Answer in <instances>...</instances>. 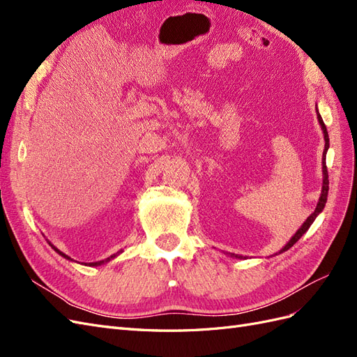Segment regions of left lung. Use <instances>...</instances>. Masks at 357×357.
<instances>
[{
  "instance_id": "left-lung-1",
  "label": "left lung",
  "mask_w": 357,
  "mask_h": 357,
  "mask_svg": "<svg viewBox=\"0 0 357 357\" xmlns=\"http://www.w3.org/2000/svg\"><path fill=\"white\" fill-rule=\"evenodd\" d=\"M317 110V109H316ZM317 119H319V123H320V126H321V131H323V135H325V150H323V158H321V169H323V186H321V193H320V198H319V202H317V207H316V210H314V213H312L310 218L302 223V226L301 228L296 231V234L291 236V238L289 240V243L282 248V250H280L278 253H283V252H286V250H289V248L294 245L302 235H304L307 231H308V228L310 226L312 225V222L316 220V218L317 215L321 213V210L325 208V205H326V201H328V192H329V176H328V168H326V152H328V149H329V135H328V129H326V126H325V123H323V119H321V116L319 114V110H317ZM235 257H241V256H238V255H235Z\"/></svg>"
}]
</instances>
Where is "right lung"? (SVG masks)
<instances>
[{"instance_id":"add662e5","label":"right lung","mask_w":357,"mask_h":357,"mask_svg":"<svg viewBox=\"0 0 357 357\" xmlns=\"http://www.w3.org/2000/svg\"><path fill=\"white\" fill-rule=\"evenodd\" d=\"M52 247H53V245H52ZM53 248H55V252H56V253H59V255H61V256H63V257H66V259H70V257H68V256H67V255H66V253H62V252H59V250H58V248H56V247H53ZM117 255H119V253H116V255H113V256H110V257H107V259H105V261H100V262H91V264H89V265H93V266H95V265H102V264H104V262H109V261H110V259H113V257H116V256H117Z\"/></svg>"}]
</instances>
